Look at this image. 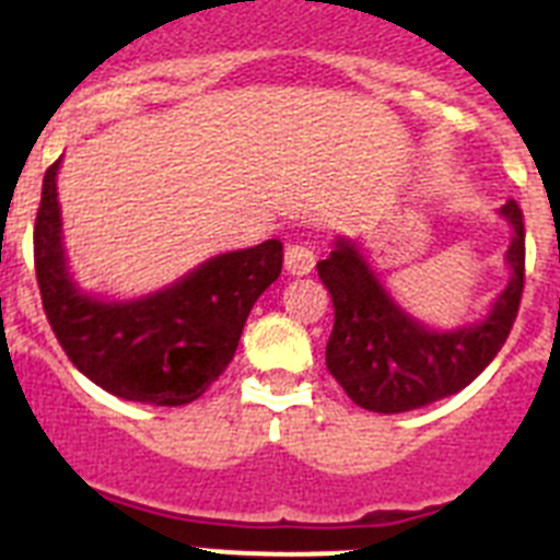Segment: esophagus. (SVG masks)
<instances>
[{
    "label": "esophagus",
    "mask_w": 560,
    "mask_h": 560,
    "mask_svg": "<svg viewBox=\"0 0 560 560\" xmlns=\"http://www.w3.org/2000/svg\"><path fill=\"white\" fill-rule=\"evenodd\" d=\"M314 252L305 244H291L289 249H285V271H289V275H308V271L314 269Z\"/></svg>",
    "instance_id": "esophagus-1"
}]
</instances>
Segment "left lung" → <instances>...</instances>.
Instances as JSON below:
<instances>
[{"mask_svg":"<svg viewBox=\"0 0 560 560\" xmlns=\"http://www.w3.org/2000/svg\"><path fill=\"white\" fill-rule=\"evenodd\" d=\"M513 226L508 264L513 277L482 323L457 330H429L395 305L359 246L339 237L316 264L334 300L325 364L361 409L409 412L459 393L482 373L508 341L524 291V215L516 201L502 207Z\"/></svg>","mask_w":560,"mask_h":560,"instance_id":"left-lung-1","label":"left lung"}]
</instances>
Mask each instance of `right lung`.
<instances>
[{
    "label": "right lung",
    "mask_w": 560,
    "mask_h": 560,
    "mask_svg": "<svg viewBox=\"0 0 560 560\" xmlns=\"http://www.w3.org/2000/svg\"><path fill=\"white\" fill-rule=\"evenodd\" d=\"M58 165L44 173L33 232L36 280L49 328L69 361L122 400L185 407L226 370L246 316L283 269V244L210 257L156 294L106 303L83 294L67 271L58 207Z\"/></svg>",
    "instance_id": "right-lung-1"
}]
</instances>
